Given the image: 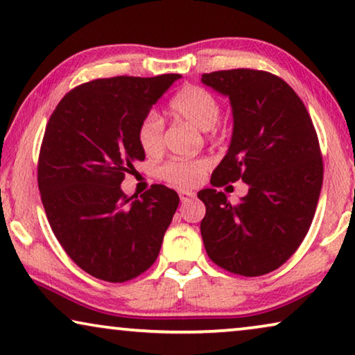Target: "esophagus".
I'll return each instance as SVG.
<instances>
[{"label":"esophagus","mask_w":355,"mask_h":355,"mask_svg":"<svg viewBox=\"0 0 355 355\" xmlns=\"http://www.w3.org/2000/svg\"><path fill=\"white\" fill-rule=\"evenodd\" d=\"M179 197H181V200H182V202H187L189 198L196 197V192L187 191V189H181V191H179Z\"/></svg>","instance_id":"esophagus-1"}]
</instances>
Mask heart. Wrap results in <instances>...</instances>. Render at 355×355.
<instances>
[{"label":"heart","mask_w":355,"mask_h":355,"mask_svg":"<svg viewBox=\"0 0 355 355\" xmlns=\"http://www.w3.org/2000/svg\"><path fill=\"white\" fill-rule=\"evenodd\" d=\"M171 113L200 130H210L216 125L221 114V106L216 96L198 85H186L174 95L169 103ZM164 123L162 116L150 111L142 118L137 129V140L147 155H158L164 145ZM210 168L207 158H176L164 163L159 174L168 182L182 187L197 186Z\"/></svg>","instance_id":"1"}]
</instances>
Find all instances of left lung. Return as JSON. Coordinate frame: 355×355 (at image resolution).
Wrapping results in <instances>:
<instances>
[{"label":"left lung","mask_w":355,"mask_h":355,"mask_svg":"<svg viewBox=\"0 0 355 355\" xmlns=\"http://www.w3.org/2000/svg\"><path fill=\"white\" fill-rule=\"evenodd\" d=\"M232 108L230 148L211 174L213 189L197 193L211 261L231 273L261 276L279 268L312 225L323 184L318 137L297 94L278 76L255 69L203 74ZM242 178L250 192L237 206L216 187Z\"/></svg>","instance_id":"8db88e82"}]
</instances>
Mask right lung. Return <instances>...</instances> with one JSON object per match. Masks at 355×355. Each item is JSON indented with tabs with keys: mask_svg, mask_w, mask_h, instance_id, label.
Segmentation results:
<instances>
[{
	"mask_svg": "<svg viewBox=\"0 0 355 355\" xmlns=\"http://www.w3.org/2000/svg\"><path fill=\"white\" fill-rule=\"evenodd\" d=\"M181 74L96 79L64 95L48 121L38 157V189L56 239L95 278L124 283L155 263L179 205L155 184L139 197L121 189L142 162V118Z\"/></svg>",
	"mask_w": 355,
	"mask_h": 355,
	"instance_id": "add662e5",
	"label": "right lung"
}]
</instances>
